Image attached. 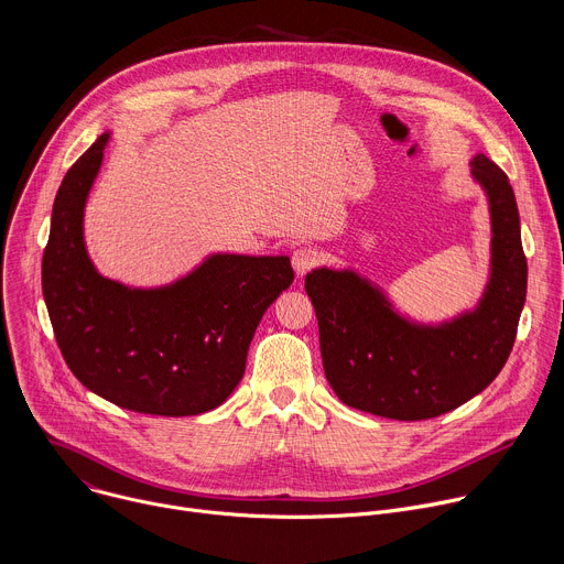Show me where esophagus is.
Returning <instances> with one entry per match:
<instances>
[{
  "label": "esophagus",
  "mask_w": 564,
  "mask_h": 564,
  "mask_svg": "<svg viewBox=\"0 0 564 564\" xmlns=\"http://www.w3.org/2000/svg\"><path fill=\"white\" fill-rule=\"evenodd\" d=\"M316 263H318V252L312 248H299L292 254V268H294L296 276H305Z\"/></svg>",
  "instance_id": "obj_1"
}]
</instances>
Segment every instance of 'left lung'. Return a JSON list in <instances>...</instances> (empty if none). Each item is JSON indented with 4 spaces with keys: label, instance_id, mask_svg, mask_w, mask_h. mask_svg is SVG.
I'll list each match as a JSON object with an SVG mask.
<instances>
[{
    "label": "left lung",
    "instance_id": "obj_1",
    "mask_svg": "<svg viewBox=\"0 0 564 564\" xmlns=\"http://www.w3.org/2000/svg\"><path fill=\"white\" fill-rule=\"evenodd\" d=\"M491 218L489 279L477 303L451 318L417 321L352 268H314L305 292L318 318L321 359L346 406L399 422L440 417L485 390L516 341L527 299L520 214L505 172L470 158Z\"/></svg>",
    "mask_w": 564,
    "mask_h": 564
}]
</instances>
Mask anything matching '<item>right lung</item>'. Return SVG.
Segmentation results:
<instances>
[{
  "label": "right lung",
  "instance_id": "1",
  "mask_svg": "<svg viewBox=\"0 0 564 564\" xmlns=\"http://www.w3.org/2000/svg\"><path fill=\"white\" fill-rule=\"evenodd\" d=\"M111 133L66 172L51 214L42 292L66 366L111 404L160 417L218 409L243 379L265 310L290 288V257L207 254L165 285L135 288L98 272L85 209Z\"/></svg>",
  "mask_w": 564,
  "mask_h": 564
}]
</instances>
